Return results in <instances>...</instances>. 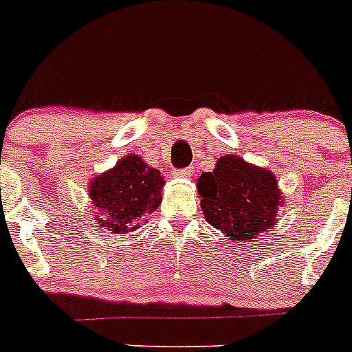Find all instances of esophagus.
<instances>
[{
    "instance_id": "1",
    "label": "esophagus",
    "mask_w": 352,
    "mask_h": 352,
    "mask_svg": "<svg viewBox=\"0 0 352 352\" xmlns=\"http://www.w3.org/2000/svg\"><path fill=\"white\" fill-rule=\"evenodd\" d=\"M193 168L191 166H188V168H182V170H175V172H173V175L175 177H189V175H193Z\"/></svg>"
}]
</instances>
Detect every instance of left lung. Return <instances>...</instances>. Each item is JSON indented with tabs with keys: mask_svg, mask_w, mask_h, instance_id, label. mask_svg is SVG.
<instances>
[{
	"mask_svg": "<svg viewBox=\"0 0 352 352\" xmlns=\"http://www.w3.org/2000/svg\"><path fill=\"white\" fill-rule=\"evenodd\" d=\"M197 188L206 221L234 243L258 239L283 206L274 173L239 155H221L212 172L198 177Z\"/></svg>",
	"mask_w": 352,
	"mask_h": 352,
	"instance_id": "8db88e82",
	"label": "left lung"
}]
</instances>
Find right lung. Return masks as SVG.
I'll use <instances>...</instances> for the list:
<instances>
[{
  "label": "right lung",
  "mask_w": 352,
  "mask_h": 352,
  "mask_svg": "<svg viewBox=\"0 0 352 352\" xmlns=\"http://www.w3.org/2000/svg\"><path fill=\"white\" fill-rule=\"evenodd\" d=\"M164 179L140 155L122 157L117 166L91 179L88 195L96 207V223L111 234H127L161 204Z\"/></svg>",
  "instance_id": "obj_1"
}]
</instances>
